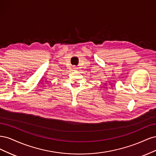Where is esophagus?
Wrapping results in <instances>:
<instances>
[{"instance_id": "1", "label": "esophagus", "mask_w": 156, "mask_h": 156, "mask_svg": "<svg viewBox=\"0 0 156 156\" xmlns=\"http://www.w3.org/2000/svg\"><path fill=\"white\" fill-rule=\"evenodd\" d=\"M77 68H78L75 66H73V69L74 71H77Z\"/></svg>"}]
</instances>
